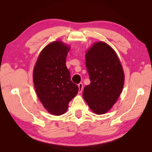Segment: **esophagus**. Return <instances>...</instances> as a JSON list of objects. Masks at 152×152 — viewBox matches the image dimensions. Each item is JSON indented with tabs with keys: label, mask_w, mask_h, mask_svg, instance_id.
Instances as JSON below:
<instances>
[{
	"label": "esophagus",
	"mask_w": 152,
	"mask_h": 152,
	"mask_svg": "<svg viewBox=\"0 0 152 152\" xmlns=\"http://www.w3.org/2000/svg\"><path fill=\"white\" fill-rule=\"evenodd\" d=\"M78 88H79V93H80V92H82V88H83V84L82 83V82H80V83H79L78 84Z\"/></svg>",
	"instance_id": "1"
}]
</instances>
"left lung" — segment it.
I'll return each instance as SVG.
<instances>
[{
	"label": "left lung",
	"instance_id": "obj_1",
	"mask_svg": "<svg viewBox=\"0 0 152 152\" xmlns=\"http://www.w3.org/2000/svg\"><path fill=\"white\" fill-rule=\"evenodd\" d=\"M86 67L91 83L84 88L83 98L94 113L111 109L122 92L125 76L114 50L104 42H96L86 53Z\"/></svg>",
	"mask_w": 152,
	"mask_h": 152
}]
</instances>
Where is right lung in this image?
<instances>
[{
    "instance_id": "right-lung-1",
    "label": "right lung",
    "mask_w": 152,
    "mask_h": 152,
    "mask_svg": "<svg viewBox=\"0 0 152 152\" xmlns=\"http://www.w3.org/2000/svg\"><path fill=\"white\" fill-rule=\"evenodd\" d=\"M69 50L70 47L61 42L50 43L40 53L33 70L36 93L45 109L53 115L66 113L79 90L66 66Z\"/></svg>"
}]
</instances>
